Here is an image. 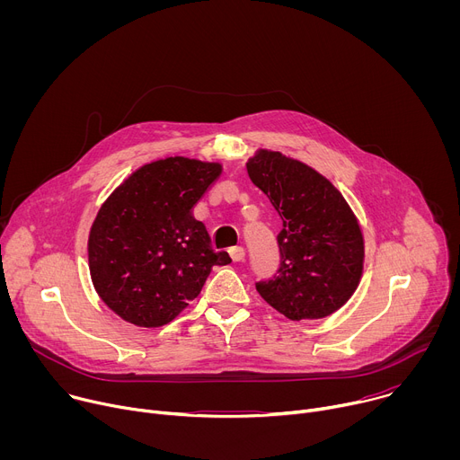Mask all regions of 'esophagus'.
I'll use <instances>...</instances> for the list:
<instances>
[{"mask_svg": "<svg viewBox=\"0 0 460 460\" xmlns=\"http://www.w3.org/2000/svg\"><path fill=\"white\" fill-rule=\"evenodd\" d=\"M229 256L233 258V261H242L245 258V249L242 245H234L229 249Z\"/></svg>", "mask_w": 460, "mask_h": 460, "instance_id": "34e87169", "label": "esophagus"}]
</instances>
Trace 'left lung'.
<instances>
[{
	"mask_svg": "<svg viewBox=\"0 0 460 460\" xmlns=\"http://www.w3.org/2000/svg\"><path fill=\"white\" fill-rule=\"evenodd\" d=\"M251 181L268 194L284 227L280 268L256 291L289 320H314L341 309L358 288L364 236L342 192L313 167L260 149L247 162Z\"/></svg>",
	"mask_w": 460,
	"mask_h": 460,
	"instance_id": "1",
	"label": "left lung"
}]
</instances>
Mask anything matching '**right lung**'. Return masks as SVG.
<instances>
[{"mask_svg": "<svg viewBox=\"0 0 460 460\" xmlns=\"http://www.w3.org/2000/svg\"><path fill=\"white\" fill-rule=\"evenodd\" d=\"M222 174L217 162L169 156L142 165L102 204L89 233L96 293L125 322L160 327L200 295L213 266H227L192 208Z\"/></svg>", "mask_w": 460, "mask_h": 460, "instance_id": "1", "label": "right lung"}]
</instances>
